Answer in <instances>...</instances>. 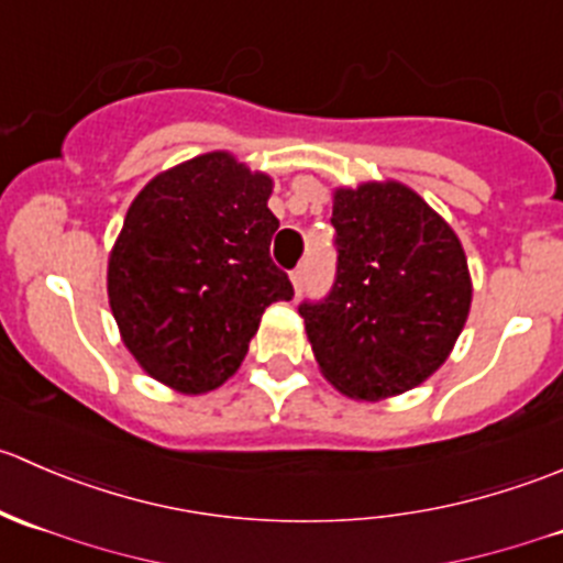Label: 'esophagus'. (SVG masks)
I'll list each match as a JSON object with an SVG mask.
<instances>
[{
  "label": "esophagus",
  "instance_id": "esophagus-1",
  "mask_svg": "<svg viewBox=\"0 0 563 563\" xmlns=\"http://www.w3.org/2000/svg\"><path fill=\"white\" fill-rule=\"evenodd\" d=\"M305 280H308V261H302V264L291 272V283L294 288H297V294L305 288Z\"/></svg>",
  "mask_w": 563,
  "mask_h": 563
}]
</instances>
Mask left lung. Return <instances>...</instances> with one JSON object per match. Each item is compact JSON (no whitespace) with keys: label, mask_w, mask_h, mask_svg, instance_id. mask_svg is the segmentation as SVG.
I'll return each instance as SVG.
<instances>
[{"label":"left lung","mask_w":563,"mask_h":563,"mask_svg":"<svg viewBox=\"0 0 563 563\" xmlns=\"http://www.w3.org/2000/svg\"><path fill=\"white\" fill-rule=\"evenodd\" d=\"M338 272L299 316L323 376L356 400L422 384L450 356L471 308L455 231L413 190L367 181L334 192Z\"/></svg>","instance_id":"8db88e82"}]
</instances>
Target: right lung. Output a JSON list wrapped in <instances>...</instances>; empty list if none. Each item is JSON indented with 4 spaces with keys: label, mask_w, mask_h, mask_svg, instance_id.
Listing matches in <instances>:
<instances>
[{
    "label": "right lung",
    "mask_w": 563,
    "mask_h": 563,
    "mask_svg": "<svg viewBox=\"0 0 563 563\" xmlns=\"http://www.w3.org/2000/svg\"><path fill=\"white\" fill-rule=\"evenodd\" d=\"M272 179L225 152L155 176L108 261V302L150 376L198 395L234 376L272 302L294 297L269 245Z\"/></svg>",
    "instance_id": "obj_1"
}]
</instances>
